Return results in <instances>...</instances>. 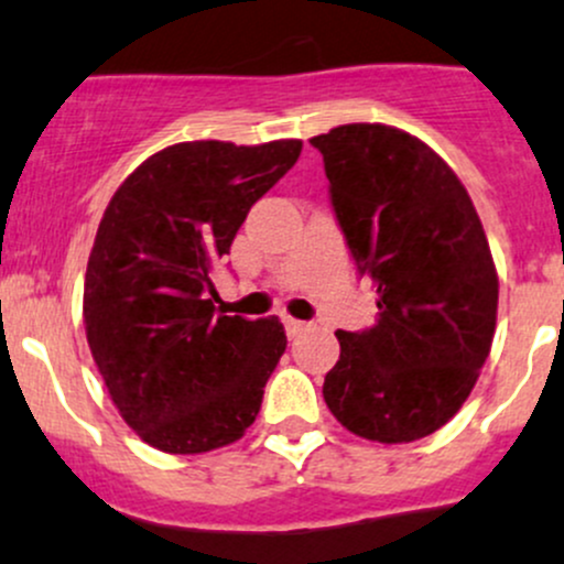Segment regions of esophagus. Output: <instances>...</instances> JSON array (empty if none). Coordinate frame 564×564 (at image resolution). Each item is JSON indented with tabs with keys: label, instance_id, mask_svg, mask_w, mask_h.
Segmentation results:
<instances>
[{
	"label": "esophagus",
	"instance_id": "esophagus-1",
	"mask_svg": "<svg viewBox=\"0 0 564 564\" xmlns=\"http://www.w3.org/2000/svg\"><path fill=\"white\" fill-rule=\"evenodd\" d=\"M283 327H286V335L289 337H297V335H302V332L307 329V324L305 322H297V318H283Z\"/></svg>",
	"mask_w": 564,
	"mask_h": 564
}]
</instances>
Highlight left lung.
<instances>
[{
	"instance_id": "obj_1",
	"label": "left lung",
	"mask_w": 564,
	"mask_h": 564,
	"mask_svg": "<svg viewBox=\"0 0 564 564\" xmlns=\"http://www.w3.org/2000/svg\"><path fill=\"white\" fill-rule=\"evenodd\" d=\"M378 318L337 329L324 378L332 416L354 435L411 443L441 430L470 397L497 322V270L481 218L454 170L413 134L346 123L311 140Z\"/></svg>"
}]
</instances>
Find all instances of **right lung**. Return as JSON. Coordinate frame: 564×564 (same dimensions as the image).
I'll return each instance as SVG.
<instances>
[{
    "label": "right lung",
    "mask_w": 564,
    "mask_h": 564,
    "mask_svg": "<svg viewBox=\"0 0 564 564\" xmlns=\"http://www.w3.org/2000/svg\"><path fill=\"white\" fill-rule=\"evenodd\" d=\"M300 140L177 142L112 194L83 286L91 357L123 422L167 454L246 435L286 351L275 316L216 313L210 270L248 210L300 159Z\"/></svg>",
    "instance_id": "right-lung-1"
}]
</instances>
